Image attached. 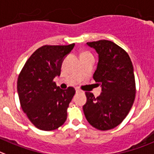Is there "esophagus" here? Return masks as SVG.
<instances>
[{
	"mask_svg": "<svg viewBox=\"0 0 154 154\" xmlns=\"http://www.w3.org/2000/svg\"><path fill=\"white\" fill-rule=\"evenodd\" d=\"M80 92H81V90H79V89H76V93H80Z\"/></svg>",
	"mask_w": 154,
	"mask_h": 154,
	"instance_id": "1",
	"label": "esophagus"
}]
</instances>
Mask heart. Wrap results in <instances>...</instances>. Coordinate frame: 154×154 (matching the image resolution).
Instances as JSON below:
<instances>
[{
	"mask_svg": "<svg viewBox=\"0 0 154 154\" xmlns=\"http://www.w3.org/2000/svg\"><path fill=\"white\" fill-rule=\"evenodd\" d=\"M85 53H86V52H85Z\"/></svg>",
	"mask_w": 154,
	"mask_h": 154,
	"instance_id": "1",
	"label": "heart"
}]
</instances>
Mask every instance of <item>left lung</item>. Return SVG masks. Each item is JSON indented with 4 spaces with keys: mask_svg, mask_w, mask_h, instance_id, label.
Wrapping results in <instances>:
<instances>
[{
    "mask_svg": "<svg viewBox=\"0 0 154 154\" xmlns=\"http://www.w3.org/2000/svg\"><path fill=\"white\" fill-rule=\"evenodd\" d=\"M99 54L93 79L101 86L100 96L86 92L83 106L88 122L100 131L112 129L125 119L135 99L136 87L132 62L128 53L113 42H87Z\"/></svg>",
    "mask_w": 154,
    "mask_h": 154,
    "instance_id": "1",
    "label": "left lung"
}]
</instances>
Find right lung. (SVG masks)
I'll return each instance as SVG.
<instances>
[{
	"label": "right lung",
	"mask_w": 154,
	"mask_h": 154,
	"mask_svg": "<svg viewBox=\"0 0 154 154\" xmlns=\"http://www.w3.org/2000/svg\"><path fill=\"white\" fill-rule=\"evenodd\" d=\"M68 45H43L29 57L19 74L17 92L23 111L42 131L57 129L65 122L74 87L62 90L53 80L61 74L63 60L74 48Z\"/></svg>",
	"instance_id": "right-lung-1"
}]
</instances>
